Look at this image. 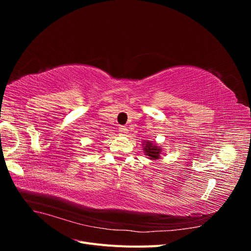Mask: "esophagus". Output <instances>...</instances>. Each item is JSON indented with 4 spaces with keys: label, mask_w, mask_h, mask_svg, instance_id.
Here are the masks:
<instances>
[{
    "label": "esophagus",
    "mask_w": 251,
    "mask_h": 251,
    "mask_svg": "<svg viewBox=\"0 0 251 251\" xmlns=\"http://www.w3.org/2000/svg\"><path fill=\"white\" fill-rule=\"evenodd\" d=\"M119 133L121 135H126L128 133V130L126 126H119Z\"/></svg>",
    "instance_id": "34e87169"
}]
</instances>
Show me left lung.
Listing matches in <instances>:
<instances>
[{
    "label": "left lung",
    "instance_id": "left-lung-1",
    "mask_svg": "<svg viewBox=\"0 0 251 251\" xmlns=\"http://www.w3.org/2000/svg\"><path fill=\"white\" fill-rule=\"evenodd\" d=\"M142 149L144 151V155L148 156V158L151 161H157L161 158L162 148L161 146H158V143H156L155 141L143 140Z\"/></svg>",
    "mask_w": 251,
    "mask_h": 251
}]
</instances>
